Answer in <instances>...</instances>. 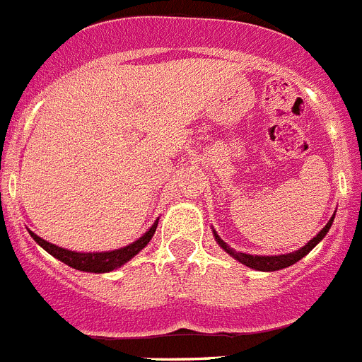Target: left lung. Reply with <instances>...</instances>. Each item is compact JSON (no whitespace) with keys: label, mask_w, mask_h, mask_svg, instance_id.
Listing matches in <instances>:
<instances>
[{"label":"left lung","mask_w":362,"mask_h":362,"mask_svg":"<svg viewBox=\"0 0 362 362\" xmlns=\"http://www.w3.org/2000/svg\"><path fill=\"white\" fill-rule=\"evenodd\" d=\"M335 216V214H334ZM334 216L328 220L327 226L323 227V229L319 230V234H315L314 238H312L310 242L307 243L305 247H301L299 250H294V252H288V254H279V256H254V254H245V252H236V250L230 249L229 245H227L223 240H221L220 236L216 234V230H213L214 233V240L218 242V245L221 247V249L226 250L227 254H230L234 259H238L240 263H243V265L250 267V269H256V270H265V272H272V270H279V269H285V267H291L294 265L296 262H299L301 258H305L308 252H310L312 249H314L315 245H317L321 240H323L325 236H327V233L330 230L332 227V221H334Z\"/></svg>","instance_id":"1"}]
</instances>
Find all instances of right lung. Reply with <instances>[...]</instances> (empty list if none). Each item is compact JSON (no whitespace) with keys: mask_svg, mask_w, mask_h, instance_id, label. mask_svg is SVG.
<instances>
[{"mask_svg":"<svg viewBox=\"0 0 362 362\" xmlns=\"http://www.w3.org/2000/svg\"><path fill=\"white\" fill-rule=\"evenodd\" d=\"M157 226L158 220L155 221V223L146 230L144 236L139 238L136 242L129 243V245L122 247V249L108 250V252H76V250H68L63 249V247L54 245V243L47 242L43 238H39L37 234H34L32 230H28V233H30V236L34 238L37 245L43 247L48 254H52L54 258L66 263L71 269L83 270V272H97V274H99V272H110V270L113 269H119L120 265H124V263L129 262L133 256H136V254L141 252L153 238V234L157 230Z\"/></svg>","mask_w":362,"mask_h":362,"instance_id":"add662e5","label":"right lung"}]
</instances>
